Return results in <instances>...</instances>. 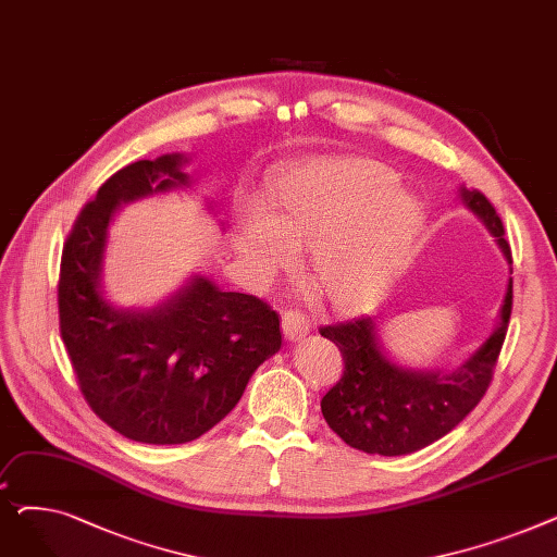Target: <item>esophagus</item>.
I'll list each match as a JSON object with an SVG mask.
<instances>
[{
	"mask_svg": "<svg viewBox=\"0 0 557 557\" xmlns=\"http://www.w3.org/2000/svg\"><path fill=\"white\" fill-rule=\"evenodd\" d=\"M311 323L305 318V313L296 311V309H288L282 315V332L286 341H298L309 332Z\"/></svg>",
	"mask_w": 557,
	"mask_h": 557,
	"instance_id": "1",
	"label": "esophagus"
}]
</instances>
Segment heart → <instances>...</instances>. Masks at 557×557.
I'll list each match as a JSON object with an SVG mask.
<instances>
[{"mask_svg": "<svg viewBox=\"0 0 557 557\" xmlns=\"http://www.w3.org/2000/svg\"><path fill=\"white\" fill-rule=\"evenodd\" d=\"M397 175L363 158L320 160L280 178L267 212L248 205L237 248L255 284L290 267L307 246L309 271L336 309H359L401 271L424 223L416 196Z\"/></svg>", "mask_w": 557, "mask_h": 557, "instance_id": "1", "label": "heart"}]
</instances>
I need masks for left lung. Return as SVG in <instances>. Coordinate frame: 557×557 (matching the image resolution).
<instances>
[{"label": "left lung", "mask_w": 557, "mask_h": 557, "mask_svg": "<svg viewBox=\"0 0 557 557\" xmlns=\"http://www.w3.org/2000/svg\"><path fill=\"white\" fill-rule=\"evenodd\" d=\"M470 208L499 244L508 263L510 246L494 205L479 191L460 187ZM512 311V280L490 338L456 370H413L397 366L386 352L376 315L320 327L343 355V376L320 401L330 429L343 443L366 454L404 456L441 441L485 395L499 359Z\"/></svg>", "instance_id": "8db88e82"}]
</instances>
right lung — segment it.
Returning <instances> with one entry per match:
<instances>
[{
    "instance_id": "add662e5",
    "label": "right lung",
    "mask_w": 557,
    "mask_h": 557,
    "mask_svg": "<svg viewBox=\"0 0 557 557\" xmlns=\"http://www.w3.org/2000/svg\"><path fill=\"white\" fill-rule=\"evenodd\" d=\"M181 153L139 160L99 187L63 246L61 336L92 411L128 441L183 445L219 424L282 345L280 315L255 296L194 275L153 309L114 307L103 252L124 202L189 187Z\"/></svg>"
}]
</instances>
